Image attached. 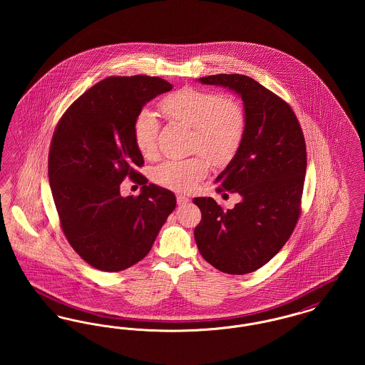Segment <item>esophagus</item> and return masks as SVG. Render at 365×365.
I'll use <instances>...</instances> for the list:
<instances>
[{
  "instance_id": "esophagus-1",
  "label": "esophagus",
  "mask_w": 365,
  "mask_h": 365,
  "mask_svg": "<svg viewBox=\"0 0 365 365\" xmlns=\"http://www.w3.org/2000/svg\"><path fill=\"white\" fill-rule=\"evenodd\" d=\"M189 201L190 200L187 197H185V195H176V202H178L179 207H183V205L189 204Z\"/></svg>"
}]
</instances>
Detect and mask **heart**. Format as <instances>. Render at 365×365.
I'll return each mask as SVG.
<instances>
[{"label":"heart","instance_id":"1","mask_svg":"<svg viewBox=\"0 0 365 365\" xmlns=\"http://www.w3.org/2000/svg\"><path fill=\"white\" fill-rule=\"evenodd\" d=\"M161 112L175 122L192 128L194 149H200L215 165H226L242 142L246 118L242 105L228 96L182 87L160 103ZM158 120L149 110H140L134 120V142L145 158L158 153ZM205 157L165 160L153 170V180L170 190L187 192L208 174Z\"/></svg>","mask_w":365,"mask_h":365}]
</instances>
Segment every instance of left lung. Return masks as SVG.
<instances>
[{
  "label": "left lung",
  "mask_w": 365,
  "mask_h": 365,
  "mask_svg": "<svg viewBox=\"0 0 365 365\" xmlns=\"http://www.w3.org/2000/svg\"><path fill=\"white\" fill-rule=\"evenodd\" d=\"M198 81L237 93L246 127L238 152L215 180L216 190L237 192L241 201L225 210L210 197L194 198L202 215L194 238L210 265L245 275L271 260L294 230L307 173L305 139L290 105L255 79L219 73Z\"/></svg>",
  "instance_id": "8db88e82"
}]
</instances>
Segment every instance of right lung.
I'll use <instances>...</instances> for the list:
<instances>
[{"instance_id":"add662e5","label":"right lung","mask_w":365,"mask_h":365,"mask_svg":"<svg viewBox=\"0 0 365 365\" xmlns=\"http://www.w3.org/2000/svg\"><path fill=\"white\" fill-rule=\"evenodd\" d=\"M171 88L158 76H109L71 105L53 134L48 171L60 225L73 250L100 271L142 260L176 207L173 191L137 173L143 157L133 133L145 104ZM125 175L144 185L138 197H121Z\"/></svg>"}]
</instances>
